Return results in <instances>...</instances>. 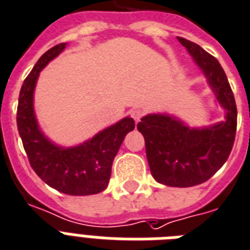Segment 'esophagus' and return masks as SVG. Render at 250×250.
I'll use <instances>...</instances> for the list:
<instances>
[{
  "mask_svg": "<svg viewBox=\"0 0 250 250\" xmlns=\"http://www.w3.org/2000/svg\"><path fill=\"white\" fill-rule=\"evenodd\" d=\"M130 115L131 117L134 119L135 123H138V121L142 119V116H143V111H142V109H133Z\"/></svg>",
  "mask_w": 250,
  "mask_h": 250,
  "instance_id": "esophagus-1",
  "label": "esophagus"
}]
</instances>
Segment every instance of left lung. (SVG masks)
Segmentation results:
<instances>
[{"label": "left lung", "mask_w": 250, "mask_h": 250, "mask_svg": "<svg viewBox=\"0 0 250 250\" xmlns=\"http://www.w3.org/2000/svg\"><path fill=\"white\" fill-rule=\"evenodd\" d=\"M226 111L225 121L211 126L189 127L167 115L151 113L138 124L146 142L151 174L169 187H192L213 177L229 159L236 134L237 109L227 76L219 62L203 47L178 37Z\"/></svg>", "instance_id": "left-lung-1"}]
</instances>
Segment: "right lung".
I'll list each match as a JSON object with an SVG mask.
<instances>
[{
  "instance_id": "right-lung-1",
  "label": "right lung",
  "mask_w": 250,
  "mask_h": 250,
  "mask_svg": "<svg viewBox=\"0 0 250 250\" xmlns=\"http://www.w3.org/2000/svg\"><path fill=\"white\" fill-rule=\"evenodd\" d=\"M65 46L63 42L47 50L24 80L18 103V130L32 169L46 185L72 196L95 195L107 188L113 159L135 123L131 117H124L75 147L55 145L43 134L35 115L33 93L40 72Z\"/></svg>"
}]
</instances>
